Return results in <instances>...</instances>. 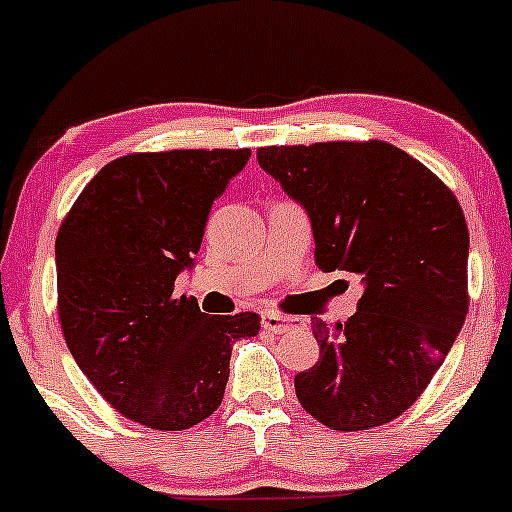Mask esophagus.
Wrapping results in <instances>:
<instances>
[{
	"label": "esophagus",
	"instance_id": "34e87169",
	"mask_svg": "<svg viewBox=\"0 0 512 512\" xmlns=\"http://www.w3.org/2000/svg\"><path fill=\"white\" fill-rule=\"evenodd\" d=\"M262 327H265L267 332L285 334V332H292V329L302 327V319L282 317V314H275V312H265L262 314Z\"/></svg>",
	"mask_w": 512,
	"mask_h": 512
}]
</instances>
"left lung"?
Returning <instances> with one entry per match:
<instances>
[{"instance_id":"left-lung-1","label":"left lung","mask_w":512,"mask_h":512,"mask_svg":"<svg viewBox=\"0 0 512 512\" xmlns=\"http://www.w3.org/2000/svg\"><path fill=\"white\" fill-rule=\"evenodd\" d=\"M314 232L319 270L361 275L356 314L314 319L319 361L294 376L307 414L366 431L404 414L431 384L468 314V225L438 175L384 141L257 151Z\"/></svg>"}]
</instances>
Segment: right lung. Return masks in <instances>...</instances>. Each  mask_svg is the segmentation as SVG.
I'll return each instance as SVG.
<instances>
[{
	"label": "right lung",
	"mask_w": 512,
	"mask_h": 512,
	"mask_svg": "<svg viewBox=\"0 0 512 512\" xmlns=\"http://www.w3.org/2000/svg\"><path fill=\"white\" fill-rule=\"evenodd\" d=\"M250 148L131 153L81 190L56 235V289L66 347L116 411L156 431H183L220 406L237 339L255 312L205 314L175 297L205 223Z\"/></svg>",
	"instance_id": "add662e5"
}]
</instances>
